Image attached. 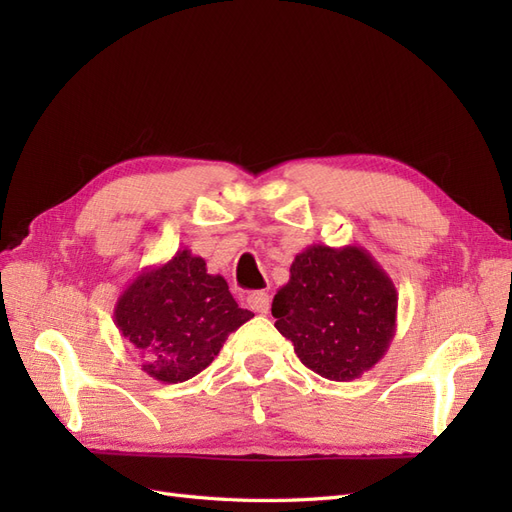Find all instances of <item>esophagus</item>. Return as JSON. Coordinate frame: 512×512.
<instances>
[{
  "label": "esophagus",
  "mask_w": 512,
  "mask_h": 512,
  "mask_svg": "<svg viewBox=\"0 0 512 512\" xmlns=\"http://www.w3.org/2000/svg\"><path fill=\"white\" fill-rule=\"evenodd\" d=\"M247 305H250V309H254L256 314H267L271 299L265 290H256L250 294V297H247Z\"/></svg>",
  "instance_id": "1"
}]
</instances>
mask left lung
<instances>
[{
  "mask_svg": "<svg viewBox=\"0 0 512 512\" xmlns=\"http://www.w3.org/2000/svg\"><path fill=\"white\" fill-rule=\"evenodd\" d=\"M271 314L305 367L327 380L350 382L389 350L397 331V290L363 247L314 243L294 256Z\"/></svg>",
  "mask_w": 512,
  "mask_h": 512,
  "instance_id": "left-lung-1",
  "label": "left lung"
}]
</instances>
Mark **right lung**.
<instances>
[{
  "label": "right lung",
  "mask_w": 512,
  "mask_h": 512,
  "mask_svg": "<svg viewBox=\"0 0 512 512\" xmlns=\"http://www.w3.org/2000/svg\"><path fill=\"white\" fill-rule=\"evenodd\" d=\"M254 318L232 299L222 275L183 247L160 267L138 273L115 303V324L143 371L164 384L200 374L226 337Z\"/></svg>",
  "instance_id": "right-lung-1"
}]
</instances>
